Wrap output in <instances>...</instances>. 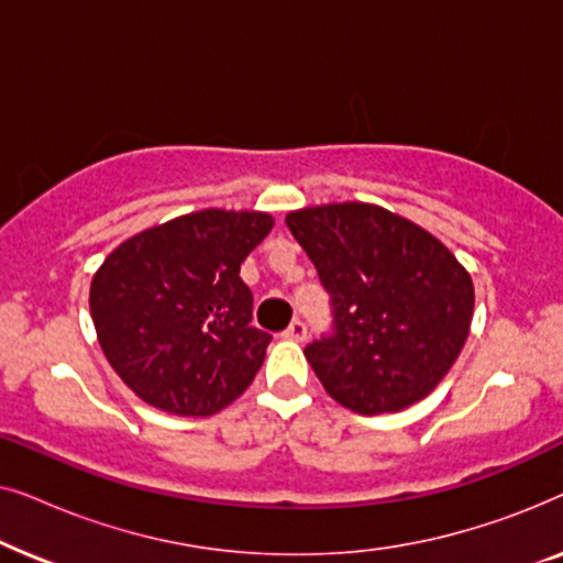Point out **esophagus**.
I'll return each mask as SVG.
<instances>
[{
	"label": "esophagus",
	"instance_id": "34e87169",
	"mask_svg": "<svg viewBox=\"0 0 563 563\" xmlns=\"http://www.w3.org/2000/svg\"><path fill=\"white\" fill-rule=\"evenodd\" d=\"M287 341H305L307 338V325L302 320H291V325L282 333Z\"/></svg>",
	"mask_w": 563,
	"mask_h": 563
}]
</instances>
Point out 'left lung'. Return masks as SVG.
Segmentation results:
<instances>
[{
	"instance_id": "8db88e82",
	"label": "left lung",
	"mask_w": 563,
	"mask_h": 563,
	"mask_svg": "<svg viewBox=\"0 0 563 563\" xmlns=\"http://www.w3.org/2000/svg\"><path fill=\"white\" fill-rule=\"evenodd\" d=\"M287 225L333 305V335L305 349L328 395L358 415L428 397L472 328L474 282L459 258L379 205L302 207Z\"/></svg>"
}]
</instances>
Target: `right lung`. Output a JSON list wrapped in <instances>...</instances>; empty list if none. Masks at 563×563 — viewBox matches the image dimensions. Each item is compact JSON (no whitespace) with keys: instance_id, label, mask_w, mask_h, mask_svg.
<instances>
[{"instance_id":"add662e5","label":"right lung","mask_w":563,"mask_h":563,"mask_svg":"<svg viewBox=\"0 0 563 563\" xmlns=\"http://www.w3.org/2000/svg\"><path fill=\"white\" fill-rule=\"evenodd\" d=\"M272 228L268 212L210 207L128 238L97 268V341L145 405L207 418L249 389L272 335L251 325L241 264Z\"/></svg>"}]
</instances>
